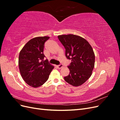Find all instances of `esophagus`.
<instances>
[{
	"label": "esophagus",
	"instance_id": "34e87169",
	"mask_svg": "<svg viewBox=\"0 0 120 120\" xmlns=\"http://www.w3.org/2000/svg\"><path fill=\"white\" fill-rule=\"evenodd\" d=\"M63 66H64V65L63 64H60L59 65H58V66H57V67L58 68L60 69L61 68H62L63 67Z\"/></svg>",
	"mask_w": 120,
	"mask_h": 120
}]
</instances>
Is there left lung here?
Masks as SVG:
<instances>
[{"label":"left lung","instance_id":"1","mask_svg":"<svg viewBox=\"0 0 120 120\" xmlns=\"http://www.w3.org/2000/svg\"><path fill=\"white\" fill-rule=\"evenodd\" d=\"M66 49V56L71 62L68 66L70 74L64 80L73 86H79L91 76L95 56L92 46L85 39L74 34L58 36Z\"/></svg>","mask_w":120,"mask_h":120}]
</instances>
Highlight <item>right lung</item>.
Listing matches in <instances>:
<instances>
[{
    "mask_svg": "<svg viewBox=\"0 0 120 120\" xmlns=\"http://www.w3.org/2000/svg\"><path fill=\"white\" fill-rule=\"evenodd\" d=\"M49 37L30 39L21 50L19 65L21 77L27 84L34 88L41 86L48 80L54 67L45 60V42Z\"/></svg>",
    "mask_w": 120,
    "mask_h": 120,
    "instance_id": "obj_1",
    "label": "right lung"
}]
</instances>
